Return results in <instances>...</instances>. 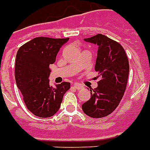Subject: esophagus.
<instances>
[{
  "instance_id": "obj_1",
  "label": "esophagus",
  "mask_w": 150,
  "mask_h": 150,
  "mask_svg": "<svg viewBox=\"0 0 150 150\" xmlns=\"http://www.w3.org/2000/svg\"><path fill=\"white\" fill-rule=\"evenodd\" d=\"M74 87H75V89L80 90V89H82L83 86V85H81V84H79V83H75L74 84Z\"/></svg>"
}]
</instances>
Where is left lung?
<instances>
[{"label":"left lung","mask_w":150,"mask_h":150,"mask_svg":"<svg viewBox=\"0 0 150 150\" xmlns=\"http://www.w3.org/2000/svg\"><path fill=\"white\" fill-rule=\"evenodd\" d=\"M84 40L98 46L95 69L101 79L82 109L91 117H106L116 109L124 95L129 71L128 58L122 46L106 35L98 34Z\"/></svg>","instance_id":"1"}]
</instances>
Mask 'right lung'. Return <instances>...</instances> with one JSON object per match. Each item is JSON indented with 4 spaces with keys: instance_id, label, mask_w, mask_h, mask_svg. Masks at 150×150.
Returning a JSON list of instances; mask_svg holds the SVG:
<instances>
[{
    "instance_id": "right-lung-1",
    "label": "right lung",
    "mask_w": 150,
    "mask_h": 150,
    "mask_svg": "<svg viewBox=\"0 0 150 150\" xmlns=\"http://www.w3.org/2000/svg\"><path fill=\"white\" fill-rule=\"evenodd\" d=\"M68 40L36 37L22 45L16 53V86L27 108L35 116L49 117L55 115L71 87L67 82L52 86L48 79L49 65L55 63L60 47Z\"/></svg>"
}]
</instances>
